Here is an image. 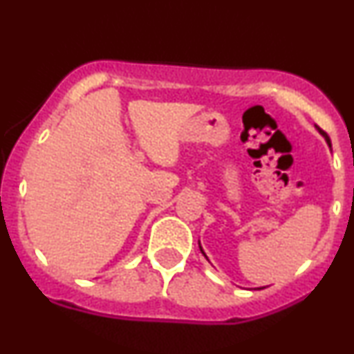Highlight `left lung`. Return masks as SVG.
<instances>
[{
	"label": "left lung",
	"instance_id": "1",
	"mask_svg": "<svg viewBox=\"0 0 354 354\" xmlns=\"http://www.w3.org/2000/svg\"><path fill=\"white\" fill-rule=\"evenodd\" d=\"M318 129H319V128H318ZM319 133H321V135H323V136H324V140H326V143L331 146V141H330V138H328V135H326V133H324V131H323V129H319ZM200 250H201V253H203V254H205V251H203V248H201V246H200ZM205 256H206V254H205Z\"/></svg>",
	"mask_w": 354,
	"mask_h": 354
}]
</instances>
